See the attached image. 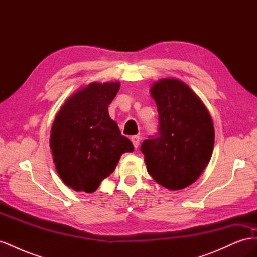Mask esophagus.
Returning a JSON list of instances; mask_svg holds the SVG:
<instances>
[{
  "label": "esophagus",
  "instance_id": "esophagus-1",
  "mask_svg": "<svg viewBox=\"0 0 257 257\" xmlns=\"http://www.w3.org/2000/svg\"><path fill=\"white\" fill-rule=\"evenodd\" d=\"M131 141H132V143H133L134 147H135V148H137V147L139 146V142H141V137H139L138 135L132 136V137H131Z\"/></svg>",
  "mask_w": 257,
  "mask_h": 257
}]
</instances>
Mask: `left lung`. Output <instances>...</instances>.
<instances>
[{"instance_id":"8db88e82","label":"left lung","mask_w":257,"mask_h":257,"mask_svg":"<svg viewBox=\"0 0 257 257\" xmlns=\"http://www.w3.org/2000/svg\"><path fill=\"white\" fill-rule=\"evenodd\" d=\"M150 94L158 107L160 132L142 145L147 170L164 188L182 190L197 180L211 159V115L196 93L179 79H160L151 85Z\"/></svg>"}]
</instances>
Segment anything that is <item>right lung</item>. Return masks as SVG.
<instances>
[{"mask_svg":"<svg viewBox=\"0 0 257 257\" xmlns=\"http://www.w3.org/2000/svg\"><path fill=\"white\" fill-rule=\"evenodd\" d=\"M119 81L92 82L69 96L52 123L50 148L57 172L67 186L93 193L134 146L110 119L108 106Z\"/></svg>","mask_w":257,"mask_h":257,"instance_id":"1","label":"right lung"}]
</instances>
